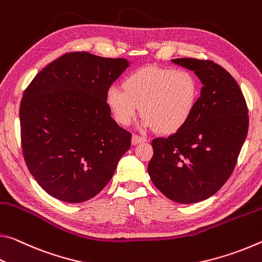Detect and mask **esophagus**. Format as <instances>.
<instances>
[{
  "label": "esophagus",
  "mask_w": 262,
  "mask_h": 262,
  "mask_svg": "<svg viewBox=\"0 0 262 262\" xmlns=\"http://www.w3.org/2000/svg\"><path fill=\"white\" fill-rule=\"evenodd\" d=\"M132 144L134 145H137V144H140V143H144V141H146V138H144V137H140V136H137V135H134L132 136Z\"/></svg>",
  "instance_id": "1"
}]
</instances>
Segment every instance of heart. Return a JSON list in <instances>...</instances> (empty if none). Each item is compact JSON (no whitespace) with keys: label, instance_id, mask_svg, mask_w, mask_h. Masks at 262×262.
<instances>
[{"label":"heart","instance_id":"heart-1","mask_svg":"<svg viewBox=\"0 0 262 262\" xmlns=\"http://www.w3.org/2000/svg\"><path fill=\"white\" fill-rule=\"evenodd\" d=\"M123 91L111 87L106 105L115 121L127 126L141 108L143 125L157 134L170 136L187 125L199 100V82L191 73L173 68L147 66L123 81Z\"/></svg>","mask_w":262,"mask_h":262}]
</instances>
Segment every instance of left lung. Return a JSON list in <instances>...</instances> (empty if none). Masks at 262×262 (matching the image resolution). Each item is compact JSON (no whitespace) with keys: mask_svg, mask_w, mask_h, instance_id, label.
I'll use <instances>...</instances> for the list:
<instances>
[{"mask_svg":"<svg viewBox=\"0 0 262 262\" xmlns=\"http://www.w3.org/2000/svg\"><path fill=\"white\" fill-rule=\"evenodd\" d=\"M171 62L194 72L203 87L187 125L152 140L147 170L167 199L190 204L216 194L232 174L247 136L248 109L237 81L222 66L194 58Z\"/></svg>","mask_w":262,"mask_h":262,"instance_id":"1","label":"left lung"}]
</instances>
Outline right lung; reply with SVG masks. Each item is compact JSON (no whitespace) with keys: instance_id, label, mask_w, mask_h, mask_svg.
<instances>
[{"instance_id":"obj_1","label":"right lung","mask_w":262,"mask_h":262,"mask_svg":"<svg viewBox=\"0 0 262 262\" xmlns=\"http://www.w3.org/2000/svg\"><path fill=\"white\" fill-rule=\"evenodd\" d=\"M126 59L71 52L49 63L24 91L19 106L25 164L47 194L68 203L96 196L131 146L111 118L106 92Z\"/></svg>"}]
</instances>
